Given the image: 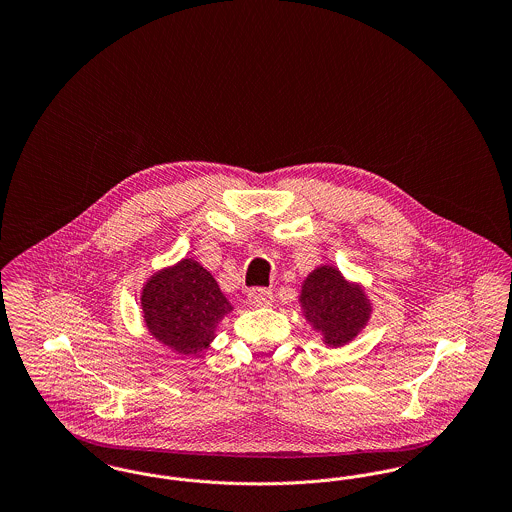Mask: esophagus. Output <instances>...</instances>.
Returning a JSON list of instances; mask_svg holds the SVG:
<instances>
[{"label":"esophagus","mask_w":512,"mask_h":512,"mask_svg":"<svg viewBox=\"0 0 512 512\" xmlns=\"http://www.w3.org/2000/svg\"><path fill=\"white\" fill-rule=\"evenodd\" d=\"M247 301H249V305L255 307V309H263V307H270V305H272L274 297H272L270 290H265V288H253L251 292L247 293Z\"/></svg>","instance_id":"34e87169"}]
</instances>
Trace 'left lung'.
<instances>
[{
  "label": "left lung",
  "mask_w": 512,
  "mask_h": 512,
  "mask_svg": "<svg viewBox=\"0 0 512 512\" xmlns=\"http://www.w3.org/2000/svg\"><path fill=\"white\" fill-rule=\"evenodd\" d=\"M299 305L324 345L341 347L357 338L372 315V303L357 282L334 265H320L301 284Z\"/></svg>",
  "instance_id": "left-lung-1"
}]
</instances>
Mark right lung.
Returning a JSON list of instances; mask_svg holds the SVG:
<instances>
[{
  "instance_id": "add662e5",
  "label": "right lung",
  "mask_w": 512,
  "mask_h": 512,
  "mask_svg": "<svg viewBox=\"0 0 512 512\" xmlns=\"http://www.w3.org/2000/svg\"><path fill=\"white\" fill-rule=\"evenodd\" d=\"M140 303L147 332L186 357L207 349L220 320L234 311L213 274L190 257L153 272L142 288Z\"/></svg>"
}]
</instances>
